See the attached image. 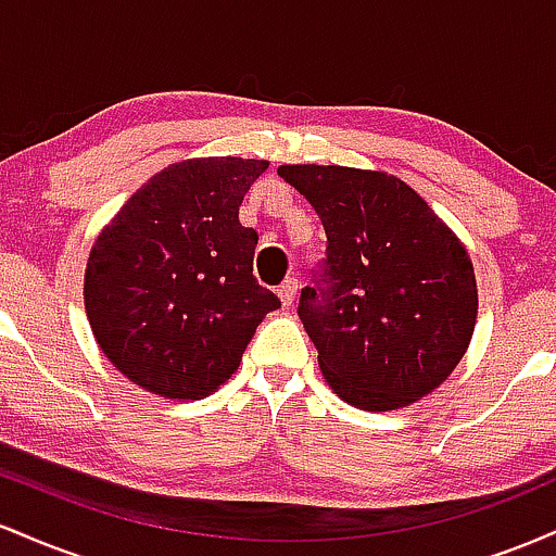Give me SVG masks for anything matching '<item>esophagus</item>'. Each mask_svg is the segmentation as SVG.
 Returning <instances> with one entry per match:
<instances>
[{
    "mask_svg": "<svg viewBox=\"0 0 556 556\" xmlns=\"http://www.w3.org/2000/svg\"><path fill=\"white\" fill-rule=\"evenodd\" d=\"M277 295H279V300H282L285 308H287V305H292V300H295V295H298V279L295 277H287L285 282L279 285Z\"/></svg>",
    "mask_w": 556,
    "mask_h": 556,
    "instance_id": "esophagus-1",
    "label": "esophagus"
}]
</instances>
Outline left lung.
I'll return each mask as SVG.
<instances>
[{
  "label": "left lung",
  "instance_id": "obj_1",
  "mask_svg": "<svg viewBox=\"0 0 556 556\" xmlns=\"http://www.w3.org/2000/svg\"><path fill=\"white\" fill-rule=\"evenodd\" d=\"M327 232L298 316L331 392L384 413L431 394L468 350L478 287L468 251L400 177L337 164L277 169Z\"/></svg>",
  "mask_w": 556,
  "mask_h": 556
}]
</instances>
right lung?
<instances>
[{
  "label": "right lung",
  "mask_w": 556,
  "mask_h": 556,
  "mask_svg": "<svg viewBox=\"0 0 556 556\" xmlns=\"http://www.w3.org/2000/svg\"><path fill=\"white\" fill-rule=\"evenodd\" d=\"M264 159H185L156 172L99 232L83 300L119 374L167 400H201L238 371L279 298L253 277L240 203Z\"/></svg>",
  "instance_id": "1"
}]
</instances>
